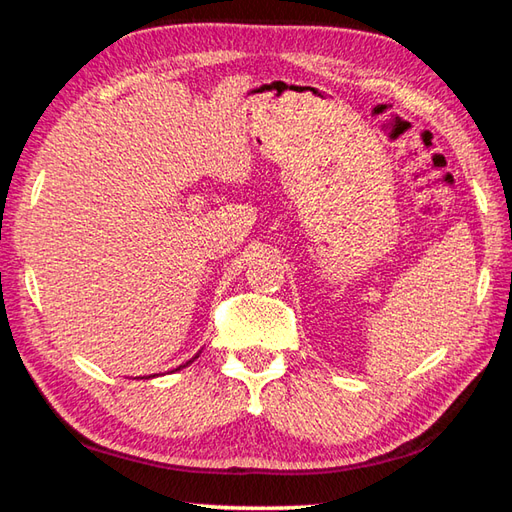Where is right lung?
<instances>
[{
	"instance_id": "add662e5",
	"label": "right lung",
	"mask_w": 512,
	"mask_h": 512,
	"mask_svg": "<svg viewBox=\"0 0 512 512\" xmlns=\"http://www.w3.org/2000/svg\"><path fill=\"white\" fill-rule=\"evenodd\" d=\"M195 357H197V355H195ZM195 357H193V359H195ZM193 359H190V362H193ZM190 362H186V364H184V366H188V364H190ZM184 366H179V368H184ZM179 368H175V370H179Z\"/></svg>"
}]
</instances>
